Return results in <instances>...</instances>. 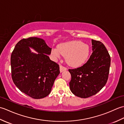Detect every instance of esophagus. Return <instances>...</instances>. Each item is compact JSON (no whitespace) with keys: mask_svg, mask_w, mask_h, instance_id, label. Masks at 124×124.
<instances>
[{"mask_svg":"<svg viewBox=\"0 0 124 124\" xmlns=\"http://www.w3.org/2000/svg\"><path fill=\"white\" fill-rule=\"evenodd\" d=\"M67 68L66 67H65L64 66H63V65H60V72H62L63 71H65L67 70Z\"/></svg>","mask_w":124,"mask_h":124,"instance_id":"34e87169","label":"esophagus"}]
</instances>
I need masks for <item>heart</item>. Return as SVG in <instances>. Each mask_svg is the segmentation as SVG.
<instances>
[{"label": "heart", "instance_id": "heart-1", "mask_svg": "<svg viewBox=\"0 0 124 124\" xmlns=\"http://www.w3.org/2000/svg\"><path fill=\"white\" fill-rule=\"evenodd\" d=\"M55 56L60 57L61 55L66 56L68 64L72 66H79L87 59L89 54L88 45L80 41H72L61 44L57 48L53 49Z\"/></svg>", "mask_w": 124, "mask_h": 124}]
</instances>
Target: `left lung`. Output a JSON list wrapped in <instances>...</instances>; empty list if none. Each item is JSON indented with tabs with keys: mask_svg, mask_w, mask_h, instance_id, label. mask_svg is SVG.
Returning a JSON list of instances; mask_svg holds the SVG:
<instances>
[{
	"mask_svg": "<svg viewBox=\"0 0 124 124\" xmlns=\"http://www.w3.org/2000/svg\"><path fill=\"white\" fill-rule=\"evenodd\" d=\"M93 53L82 66L69 69L70 90L76 96L87 98L96 94L108 79L111 58L104 44L92 39Z\"/></svg>",
	"mask_w": 124,
	"mask_h": 124,
	"instance_id": "8db88e82",
	"label": "left lung"
}]
</instances>
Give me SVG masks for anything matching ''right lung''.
Segmentation results:
<instances>
[{"label": "right lung", "mask_w": 124, "mask_h": 124, "mask_svg": "<svg viewBox=\"0 0 124 124\" xmlns=\"http://www.w3.org/2000/svg\"><path fill=\"white\" fill-rule=\"evenodd\" d=\"M38 54L31 53L29 47ZM52 48L41 38H24L16 45L10 57L12 78L16 86L29 96L42 99L51 93L60 67L48 55Z\"/></svg>", "instance_id": "right-lung-1"}]
</instances>
